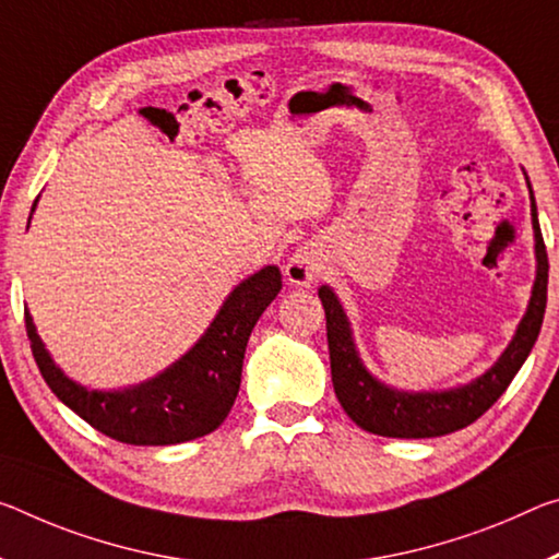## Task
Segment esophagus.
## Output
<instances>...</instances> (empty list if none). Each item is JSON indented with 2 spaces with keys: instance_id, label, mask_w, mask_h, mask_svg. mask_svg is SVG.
Returning a JSON list of instances; mask_svg holds the SVG:
<instances>
[{
  "instance_id": "obj_1",
  "label": "esophagus",
  "mask_w": 559,
  "mask_h": 559,
  "mask_svg": "<svg viewBox=\"0 0 559 559\" xmlns=\"http://www.w3.org/2000/svg\"><path fill=\"white\" fill-rule=\"evenodd\" d=\"M321 271H323L321 259H318V255L308 246H304L300 251L290 255V261L286 265L288 281L294 283V286H306V288L318 281Z\"/></svg>"
}]
</instances>
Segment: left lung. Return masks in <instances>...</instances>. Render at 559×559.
<instances>
[{
    "label": "left lung",
    "mask_w": 559,
    "mask_h": 559,
    "mask_svg": "<svg viewBox=\"0 0 559 559\" xmlns=\"http://www.w3.org/2000/svg\"><path fill=\"white\" fill-rule=\"evenodd\" d=\"M530 189V214H533L535 228V259L537 273L533 296L515 335L502 356L490 370L471 383L450 388V391H423L405 393L380 383L378 378L368 373L353 343V331L345 316L338 296L328 286L318 288V298L325 308V331H328V350H331V378L343 411L348 418L360 425L362 430L383 438H438L455 432L460 428L475 423L480 415L492 407V403L508 391L512 378L518 376L522 362L527 360L530 350L539 335L547 306V251L543 241V231L537 224V203L533 186Z\"/></svg>",
    "instance_id": "left-lung-1"
}]
</instances>
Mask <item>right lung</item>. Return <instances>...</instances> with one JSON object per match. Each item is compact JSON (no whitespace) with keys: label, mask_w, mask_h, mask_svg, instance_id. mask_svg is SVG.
Listing matches in <instances>:
<instances>
[{"label":"right lung","mask_w":559,"mask_h":559,"mask_svg":"<svg viewBox=\"0 0 559 559\" xmlns=\"http://www.w3.org/2000/svg\"><path fill=\"white\" fill-rule=\"evenodd\" d=\"M281 286L276 265L248 276L228 294L191 350L164 373L123 391H88L74 383L44 348L29 311H24V323L41 378L79 418L127 445H176L209 436L226 420L241 388L248 335Z\"/></svg>","instance_id":"add662e5"}]
</instances>
